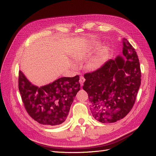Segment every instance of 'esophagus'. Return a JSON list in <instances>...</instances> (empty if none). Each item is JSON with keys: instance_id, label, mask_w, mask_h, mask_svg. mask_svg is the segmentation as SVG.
Instances as JSON below:
<instances>
[{"instance_id": "obj_1", "label": "esophagus", "mask_w": 156, "mask_h": 156, "mask_svg": "<svg viewBox=\"0 0 156 156\" xmlns=\"http://www.w3.org/2000/svg\"><path fill=\"white\" fill-rule=\"evenodd\" d=\"M84 81H85V79H84V77L83 76H81V77H80L79 83H80V84H81V86H83V83H84Z\"/></svg>"}]
</instances>
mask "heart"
Masks as SVG:
<instances>
[{
  "label": "heart",
  "mask_w": 156,
  "mask_h": 156,
  "mask_svg": "<svg viewBox=\"0 0 156 156\" xmlns=\"http://www.w3.org/2000/svg\"><path fill=\"white\" fill-rule=\"evenodd\" d=\"M88 57V54L86 52H81L77 53L75 55L73 58L77 61H83L85 60ZM106 58V54L104 51H101L98 53L95 56L90 60L86 64V68L88 71H95L100 68L105 62Z\"/></svg>",
  "instance_id": "heart-1"
}]
</instances>
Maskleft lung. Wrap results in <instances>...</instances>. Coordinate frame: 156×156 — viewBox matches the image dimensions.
<instances>
[{"instance_id": "obj_1", "label": "left lung", "mask_w": 156, "mask_h": 156, "mask_svg": "<svg viewBox=\"0 0 156 156\" xmlns=\"http://www.w3.org/2000/svg\"><path fill=\"white\" fill-rule=\"evenodd\" d=\"M122 56L108 60L101 67L84 75L83 88L88 96L94 119L112 123L124 118L133 108L140 85L139 60L133 47L123 40Z\"/></svg>"}]
</instances>
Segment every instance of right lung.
Instances as JSON below:
<instances>
[{
	"instance_id": "add662e5",
	"label": "right lung",
	"mask_w": 156,
	"mask_h": 156,
	"mask_svg": "<svg viewBox=\"0 0 156 156\" xmlns=\"http://www.w3.org/2000/svg\"><path fill=\"white\" fill-rule=\"evenodd\" d=\"M79 76L61 77L40 88L19 72V90L27 112L42 125L62 124L66 120L75 96L81 88Z\"/></svg>"
}]
</instances>
